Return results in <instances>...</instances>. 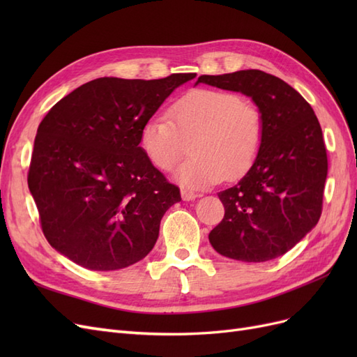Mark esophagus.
Masks as SVG:
<instances>
[{
  "instance_id": "34e87169",
  "label": "esophagus",
  "mask_w": 357,
  "mask_h": 357,
  "mask_svg": "<svg viewBox=\"0 0 357 357\" xmlns=\"http://www.w3.org/2000/svg\"><path fill=\"white\" fill-rule=\"evenodd\" d=\"M180 193H181V198H183V201H193V199L199 197L198 193L192 192V190H190V189H188V188H181Z\"/></svg>"
}]
</instances>
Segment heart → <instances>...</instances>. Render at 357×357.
<instances>
[{"instance_id": "obj_1", "label": "heart", "mask_w": 357, "mask_h": 357, "mask_svg": "<svg viewBox=\"0 0 357 357\" xmlns=\"http://www.w3.org/2000/svg\"><path fill=\"white\" fill-rule=\"evenodd\" d=\"M168 117H150L139 132V144L152 164L168 171L186 152L193 155L176 169V178L201 189L235 180L252 168L264 139L262 116L240 95L197 89L172 102Z\"/></svg>"}]
</instances>
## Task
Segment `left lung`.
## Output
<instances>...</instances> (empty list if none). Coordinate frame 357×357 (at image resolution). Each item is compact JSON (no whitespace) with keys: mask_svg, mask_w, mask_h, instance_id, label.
<instances>
[{"mask_svg":"<svg viewBox=\"0 0 357 357\" xmlns=\"http://www.w3.org/2000/svg\"><path fill=\"white\" fill-rule=\"evenodd\" d=\"M250 96L264 122L257 158L235 186L219 192L225 218L210 232L213 248L241 262L289 252L317 225L328 156L311 105L282 79L261 70L201 75L197 83Z\"/></svg>","mask_w":357,"mask_h":357,"instance_id":"8db88e82","label":"left lung"}]
</instances>
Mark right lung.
<instances>
[{"instance_id": "1", "label": "right lung", "mask_w": 357, "mask_h": 357, "mask_svg": "<svg viewBox=\"0 0 357 357\" xmlns=\"http://www.w3.org/2000/svg\"><path fill=\"white\" fill-rule=\"evenodd\" d=\"M195 73L158 80L101 77L56 102L36 135L28 188L49 244L92 271L134 265L181 201L139 146V132Z\"/></svg>"}]
</instances>
